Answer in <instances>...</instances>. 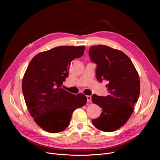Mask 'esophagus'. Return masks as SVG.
I'll list each match as a JSON object with an SVG mask.
<instances>
[{
    "mask_svg": "<svg viewBox=\"0 0 160 160\" xmlns=\"http://www.w3.org/2000/svg\"><path fill=\"white\" fill-rule=\"evenodd\" d=\"M86 98H87L88 102H91V101H92V98H91L90 96H87Z\"/></svg>",
    "mask_w": 160,
    "mask_h": 160,
    "instance_id": "esophagus-1",
    "label": "esophagus"
}]
</instances>
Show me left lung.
I'll list each match as a JSON object with an SVG mask.
<instances>
[{
    "label": "left lung",
    "mask_w": 160,
    "mask_h": 160,
    "mask_svg": "<svg viewBox=\"0 0 160 160\" xmlns=\"http://www.w3.org/2000/svg\"><path fill=\"white\" fill-rule=\"evenodd\" d=\"M88 54L91 61L98 65V81H108L109 93L106 97L93 94L92 102L102 111L92 122L100 130L115 131L127 123L134 111L140 94L139 74L130 59L120 50L107 45H94Z\"/></svg>",
    "instance_id": "obj_1"
}]
</instances>
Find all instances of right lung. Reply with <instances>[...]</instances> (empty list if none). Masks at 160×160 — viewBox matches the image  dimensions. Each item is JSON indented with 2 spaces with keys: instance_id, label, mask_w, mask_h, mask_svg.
<instances>
[{
  "instance_id": "right-lung-1",
  "label": "right lung",
  "mask_w": 160,
  "mask_h": 160,
  "mask_svg": "<svg viewBox=\"0 0 160 160\" xmlns=\"http://www.w3.org/2000/svg\"><path fill=\"white\" fill-rule=\"evenodd\" d=\"M84 46H59L38 53L31 60L22 81L25 103L32 117L49 133L64 130L73 112L83 106L87 98L62 88L70 65L83 56Z\"/></svg>"
}]
</instances>
